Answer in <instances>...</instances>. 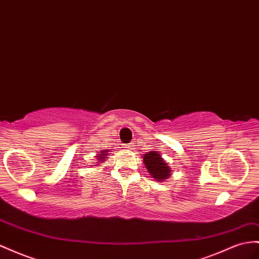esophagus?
Returning <instances> with one entry per match:
<instances>
[{"label":"esophagus","mask_w":259,"mask_h":259,"mask_svg":"<svg viewBox=\"0 0 259 259\" xmlns=\"http://www.w3.org/2000/svg\"><path fill=\"white\" fill-rule=\"evenodd\" d=\"M133 147H134V144H130V145H127L126 148L127 149H133Z\"/></svg>","instance_id":"esophagus-1"}]
</instances>
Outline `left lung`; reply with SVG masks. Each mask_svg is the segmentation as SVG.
Returning a JSON list of instances; mask_svg holds the SVG:
<instances>
[{"label":"left lung","mask_w":259,"mask_h":259,"mask_svg":"<svg viewBox=\"0 0 259 259\" xmlns=\"http://www.w3.org/2000/svg\"><path fill=\"white\" fill-rule=\"evenodd\" d=\"M143 161L147 171L151 176L152 179L158 182H164L172 176L171 167L167 165L165 160L160 156L157 151H149L144 155Z\"/></svg>","instance_id":"1"}]
</instances>
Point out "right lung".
I'll return each mask as SVG.
<instances>
[{
    "label": "right lung",
    "instance_id": "add662e5",
    "mask_svg": "<svg viewBox=\"0 0 259 259\" xmlns=\"http://www.w3.org/2000/svg\"><path fill=\"white\" fill-rule=\"evenodd\" d=\"M109 152H110V150H108V149H103V150L101 151L100 155L96 156L98 161H97V162H95V163H96V165H95V166H97V165H100V164H102L104 161H106V158H108V156H109Z\"/></svg>",
    "mask_w": 259,
    "mask_h": 259
}]
</instances>
